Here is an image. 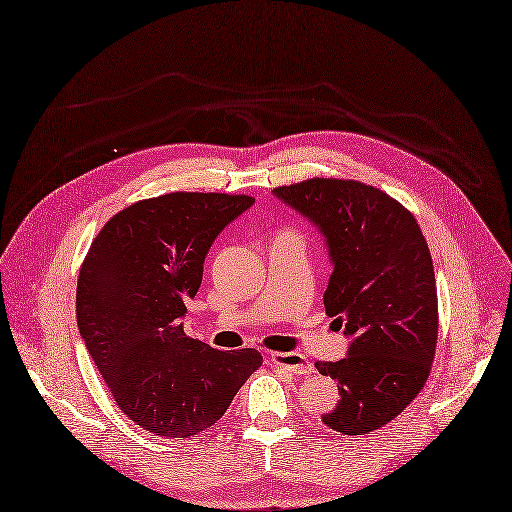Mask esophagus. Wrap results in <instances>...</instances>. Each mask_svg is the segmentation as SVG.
Here are the masks:
<instances>
[{
  "mask_svg": "<svg viewBox=\"0 0 512 512\" xmlns=\"http://www.w3.org/2000/svg\"><path fill=\"white\" fill-rule=\"evenodd\" d=\"M271 362H273V367L285 369L294 375L312 373V364L302 354H296V352H275V354H271Z\"/></svg>",
  "mask_w": 512,
  "mask_h": 512,
  "instance_id": "esophagus-1",
  "label": "esophagus"
}]
</instances>
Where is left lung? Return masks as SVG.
I'll return each mask as SVG.
<instances>
[{
    "instance_id": "obj_1",
    "label": "left lung",
    "mask_w": 512,
    "mask_h": 512,
    "mask_svg": "<svg viewBox=\"0 0 512 512\" xmlns=\"http://www.w3.org/2000/svg\"><path fill=\"white\" fill-rule=\"evenodd\" d=\"M327 241L333 273L325 308L350 337L348 356L319 360L339 402L323 423L344 435L375 431L417 398L437 344L433 262L417 218L385 191L344 179L275 187Z\"/></svg>"
}]
</instances>
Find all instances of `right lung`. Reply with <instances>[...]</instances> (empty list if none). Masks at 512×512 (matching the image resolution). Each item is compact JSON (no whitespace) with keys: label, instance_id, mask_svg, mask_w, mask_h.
Listing matches in <instances>:
<instances>
[{"label":"right lung","instance_id":"add662e5","mask_svg":"<svg viewBox=\"0 0 512 512\" xmlns=\"http://www.w3.org/2000/svg\"><path fill=\"white\" fill-rule=\"evenodd\" d=\"M252 204L166 193L120 210L91 243L77 283L79 331L118 408L145 431L202 433L262 364L258 350H214L181 323L212 241Z\"/></svg>","mask_w":512,"mask_h":512}]
</instances>
